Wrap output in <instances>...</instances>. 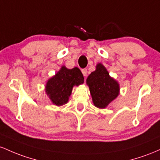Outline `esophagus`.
Instances as JSON below:
<instances>
[{"label":"esophagus","instance_id":"obj_1","mask_svg":"<svg viewBox=\"0 0 160 160\" xmlns=\"http://www.w3.org/2000/svg\"><path fill=\"white\" fill-rule=\"evenodd\" d=\"M82 74H83V75L84 76H87V73H88V70H87V69H82Z\"/></svg>","mask_w":160,"mask_h":160}]
</instances>
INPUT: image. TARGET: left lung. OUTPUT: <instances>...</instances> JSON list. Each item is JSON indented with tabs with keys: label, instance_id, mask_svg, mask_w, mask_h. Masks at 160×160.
Returning <instances> with one entry per match:
<instances>
[{
	"label": "left lung",
	"instance_id": "8db88e82",
	"mask_svg": "<svg viewBox=\"0 0 160 160\" xmlns=\"http://www.w3.org/2000/svg\"><path fill=\"white\" fill-rule=\"evenodd\" d=\"M93 103L98 108H105L119 95L118 82L109 76L106 68L99 63L96 70L92 72L87 78Z\"/></svg>",
	"mask_w": 160,
	"mask_h": 160
}]
</instances>
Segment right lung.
<instances>
[{
  "label": "right lung",
  "mask_w": 160,
  "mask_h": 160,
  "mask_svg": "<svg viewBox=\"0 0 160 160\" xmlns=\"http://www.w3.org/2000/svg\"><path fill=\"white\" fill-rule=\"evenodd\" d=\"M84 82V77L78 68L69 69L62 66L46 85L47 94L53 103L61 106L69 100L72 87Z\"/></svg>",
  "instance_id": "1"
}]
</instances>
